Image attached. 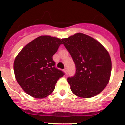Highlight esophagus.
I'll use <instances>...</instances> for the list:
<instances>
[{"instance_id": "esophagus-1", "label": "esophagus", "mask_w": 125, "mask_h": 125, "mask_svg": "<svg viewBox=\"0 0 125 125\" xmlns=\"http://www.w3.org/2000/svg\"><path fill=\"white\" fill-rule=\"evenodd\" d=\"M64 71L65 73L67 74V73H68V70H67V68H65V69H64Z\"/></svg>"}]
</instances>
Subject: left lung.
<instances>
[{
  "mask_svg": "<svg viewBox=\"0 0 125 125\" xmlns=\"http://www.w3.org/2000/svg\"><path fill=\"white\" fill-rule=\"evenodd\" d=\"M76 66L74 76L68 78L75 95L88 98L101 92L110 80L111 57L98 41L82 33L61 39Z\"/></svg>",
  "mask_w": 125,
  "mask_h": 125,
  "instance_id": "obj_1",
  "label": "left lung"
}]
</instances>
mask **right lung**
<instances>
[{"label": "right lung", "instance_id": "obj_1", "mask_svg": "<svg viewBox=\"0 0 125 125\" xmlns=\"http://www.w3.org/2000/svg\"><path fill=\"white\" fill-rule=\"evenodd\" d=\"M62 44L60 39L41 36L21 51L14 62L15 79L29 95L44 98L54 90L64 73L55 68L52 56Z\"/></svg>", "mask_w": 125, "mask_h": 125}]
</instances>
